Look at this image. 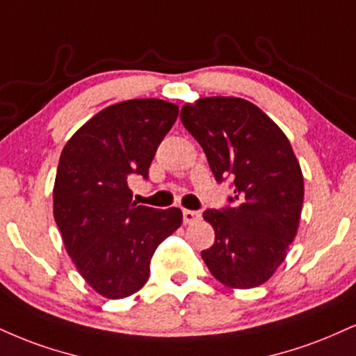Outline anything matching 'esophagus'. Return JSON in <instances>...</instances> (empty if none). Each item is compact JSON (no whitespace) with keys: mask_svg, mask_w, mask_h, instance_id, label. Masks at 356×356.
<instances>
[{"mask_svg":"<svg viewBox=\"0 0 356 356\" xmlns=\"http://www.w3.org/2000/svg\"><path fill=\"white\" fill-rule=\"evenodd\" d=\"M182 216H184V224L186 225H192V224H195V222H199L200 220V212H197V211H184L182 212Z\"/></svg>","mask_w":356,"mask_h":356,"instance_id":"1","label":"esophagus"}]
</instances>
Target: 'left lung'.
Wrapping results in <instances>:
<instances>
[{
	"mask_svg": "<svg viewBox=\"0 0 356 356\" xmlns=\"http://www.w3.org/2000/svg\"><path fill=\"white\" fill-rule=\"evenodd\" d=\"M181 121L202 145L219 182L234 179L232 207L204 212L216 242L202 250L211 273L229 289L265 284L286 257L300 224L303 174L289 137L250 101L200 97Z\"/></svg>",
	"mask_w": 356,
	"mask_h": 356,
	"instance_id": "obj_1",
	"label": "left lung"
}]
</instances>
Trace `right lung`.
Here are the masks:
<instances>
[{
	"mask_svg": "<svg viewBox=\"0 0 356 356\" xmlns=\"http://www.w3.org/2000/svg\"><path fill=\"white\" fill-rule=\"evenodd\" d=\"M179 108L131 99L102 109L72 134L59 157L53 213L64 247L94 292L118 300L139 292L157 245L182 224L181 209L136 205L127 179H147Z\"/></svg>",
	"mask_w": 356,
	"mask_h": 356,
	"instance_id": "obj_1",
	"label": "right lung"
}]
</instances>
